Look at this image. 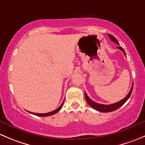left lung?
<instances>
[{"instance_id": "obj_1", "label": "left lung", "mask_w": 145, "mask_h": 145, "mask_svg": "<svg viewBox=\"0 0 145 145\" xmlns=\"http://www.w3.org/2000/svg\"><path fill=\"white\" fill-rule=\"evenodd\" d=\"M108 35H109V39H110L112 41L115 42V43L119 45V43H118V40H116V38H114L113 36H112V35H111V34H108ZM118 49L121 50V51H123V52L124 53V55H125V52L122 47H118ZM133 88V83L131 90H130V92L128 93V94L127 95V96L125 97V98H123V100L119 101V102H116V103L112 104V105H102V104L97 103V102H94V101L92 100L91 99L89 98V97L87 95V94H86V93H85V97H86V101H87L88 103V105H90V106H91L93 109H96V110L99 111V112H114V111L116 110V109H118V108L121 107V106H122V105H123V104L125 103V102H126L128 99H129V97H131V93H132Z\"/></svg>"}]
</instances>
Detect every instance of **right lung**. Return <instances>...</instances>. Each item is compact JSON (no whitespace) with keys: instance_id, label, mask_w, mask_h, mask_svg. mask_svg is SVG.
<instances>
[{"instance_id":"1","label":"right lung","mask_w":145,"mask_h":145,"mask_svg":"<svg viewBox=\"0 0 145 145\" xmlns=\"http://www.w3.org/2000/svg\"><path fill=\"white\" fill-rule=\"evenodd\" d=\"M63 103H64V102H62V105H61L60 106H59V107H58L57 109H55V110L52 111V112H48V113H45V114H38V113H33V112H28V111H27V112H29V113L32 114L36 115V116H52V115H53V114H55L57 113V112H59V110H60L61 108H62V105H63Z\"/></svg>"}]
</instances>
